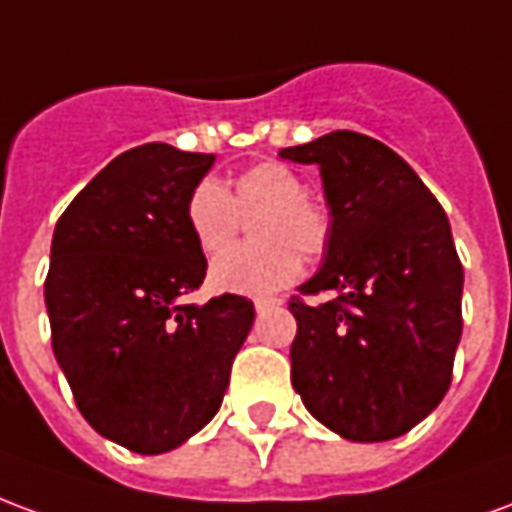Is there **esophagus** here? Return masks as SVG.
Returning a JSON list of instances; mask_svg holds the SVG:
<instances>
[{
    "instance_id": "esophagus-1",
    "label": "esophagus",
    "mask_w": 512,
    "mask_h": 512,
    "mask_svg": "<svg viewBox=\"0 0 512 512\" xmlns=\"http://www.w3.org/2000/svg\"><path fill=\"white\" fill-rule=\"evenodd\" d=\"M279 301L277 299H266V296H257L255 299V310L257 312H266V310H271V307H277Z\"/></svg>"
}]
</instances>
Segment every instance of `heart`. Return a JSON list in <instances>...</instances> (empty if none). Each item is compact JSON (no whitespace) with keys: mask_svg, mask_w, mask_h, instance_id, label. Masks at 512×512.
<instances>
[{"mask_svg":"<svg viewBox=\"0 0 512 512\" xmlns=\"http://www.w3.org/2000/svg\"><path fill=\"white\" fill-rule=\"evenodd\" d=\"M257 215L255 247L223 251L240 232V219ZM186 224L194 244L211 263V285L227 293H271L301 274L304 257H318L329 244V216L304 197L301 178L277 161L244 169L224 191L200 180L186 200Z\"/></svg>","mask_w":512,"mask_h":512,"instance_id":"obj_1","label":"heart"}]
</instances>
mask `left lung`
Listing matches in <instances>:
<instances>
[{
	"label": "left lung",
	"instance_id": "obj_1",
	"mask_svg": "<svg viewBox=\"0 0 512 512\" xmlns=\"http://www.w3.org/2000/svg\"><path fill=\"white\" fill-rule=\"evenodd\" d=\"M279 156L318 164L332 216L321 271L290 299V381L312 417L351 441L397 439L447 395L461 343L463 266L439 200L395 150L332 131Z\"/></svg>",
	"mask_w": 512,
	"mask_h": 512
}]
</instances>
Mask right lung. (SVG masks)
<instances>
[{"label":"right lung","instance_id":"right-lung-1","mask_svg":"<svg viewBox=\"0 0 512 512\" xmlns=\"http://www.w3.org/2000/svg\"><path fill=\"white\" fill-rule=\"evenodd\" d=\"M211 153L164 142L109 161L54 227L46 277L51 348L82 417L139 455L180 447L222 406L255 304H186L208 260L186 224Z\"/></svg>","mask_w":512,"mask_h":512}]
</instances>
